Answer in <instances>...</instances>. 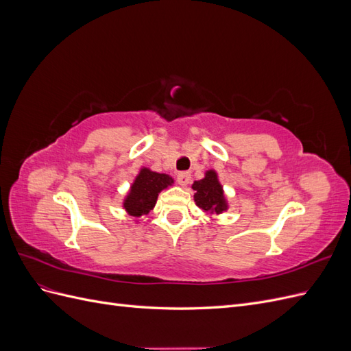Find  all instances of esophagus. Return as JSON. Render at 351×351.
I'll use <instances>...</instances> for the list:
<instances>
[{"instance_id": "1", "label": "esophagus", "mask_w": 351, "mask_h": 351, "mask_svg": "<svg viewBox=\"0 0 351 351\" xmlns=\"http://www.w3.org/2000/svg\"><path fill=\"white\" fill-rule=\"evenodd\" d=\"M177 182L180 186H187L190 183V174L189 173H178L177 174Z\"/></svg>"}]
</instances>
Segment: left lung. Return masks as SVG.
Returning a JSON list of instances; mask_svg holds the SVG:
<instances>
[{"label": "left lung", "instance_id": "left-lung-1", "mask_svg": "<svg viewBox=\"0 0 351 351\" xmlns=\"http://www.w3.org/2000/svg\"><path fill=\"white\" fill-rule=\"evenodd\" d=\"M195 190V202L196 205L205 212V214L219 215L228 209V202L224 195L218 174L215 169H208L205 177L197 180L192 184Z\"/></svg>", "mask_w": 351, "mask_h": 351}]
</instances>
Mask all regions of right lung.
<instances>
[{
    "label": "right lung",
    "instance_id": "1",
    "mask_svg": "<svg viewBox=\"0 0 351 351\" xmlns=\"http://www.w3.org/2000/svg\"><path fill=\"white\" fill-rule=\"evenodd\" d=\"M173 183L174 178L171 176L142 167L123 200L124 210L133 218L147 215L155 208L158 195L164 189L173 186Z\"/></svg>",
    "mask_w": 351,
    "mask_h": 351
}]
</instances>
